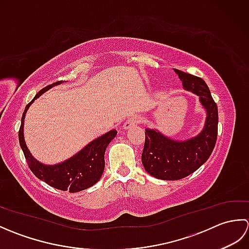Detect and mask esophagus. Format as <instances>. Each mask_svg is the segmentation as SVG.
Masks as SVG:
<instances>
[{"label":"esophagus","instance_id":"esophagus-1","mask_svg":"<svg viewBox=\"0 0 249 249\" xmlns=\"http://www.w3.org/2000/svg\"><path fill=\"white\" fill-rule=\"evenodd\" d=\"M140 122H141V119L138 118V116H130V118H128L127 120L125 121L123 127H124L125 129L135 127V126L140 124Z\"/></svg>","mask_w":249,"mask_h":249}]
</instances>
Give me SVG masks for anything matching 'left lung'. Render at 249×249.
<instances>
[{
  "mask_svg": "<svg viewBox=\"0 0 249 249\" xmlns=\"http://www.w3.org/2000/svg\"><path fill=\"white\" fill-rule=\"evenodd\" d=\"M183 88L199 96L206 111L201 133L192 139L178 141L168 138L158 130L145 129V142L141 160L147 173L166 181H176L195 172L209 160L217 140L218 109L206 83L196 77L174 70Z\"/></svg>",
  "mask_w": 249,
  "mask_h": 249,
  "instance_id": "1",
  "label": "left lung"
}]
</instances>
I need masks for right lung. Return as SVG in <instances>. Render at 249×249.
Returning a JSON list of instances; mask_svg holds the SVG:
<instances>
[{
    "mask_svg": "<svg viewBox=\"0 0 249 249\" xmlns=\"http://www.w3.org/2000/svg\"><path fill=\"white\" fill-rule=\"evenodd\" d=\"M61 83H63V81H57L40 89L35 95L33 100L26 105L22 114V119H21L19 142L21 149L23 151L26 162H28L31 171L34 173L35 177L56 189L64 190V192L68 190L70 193H78L93 186L102 178L105 169L106 149H107L111 140L118 134V131L112 129L108 131L107 134L98 137L97 139L89 142L88 145L84 146L77 154L61 163L49 166L44 165V163L36 160L32 156L24 141L23 124L25 113L36 98H38L41 94L48 91L52 87L59 86Z\"/></svg>",
    "mask_w": 249,
    "mask_h": 249,
    "instance_id": "right-lung-1",
    "label": "right lung"
}]
</instances>
